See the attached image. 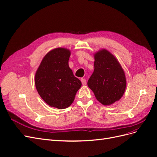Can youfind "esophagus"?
<instances>
[{"label":"esophagus","mask_w":157,"mask_h":157,"mask_svg":"<svg viewBox=\"0 0 157 157\" xmlns=\"http://www.w3.org/2000/svg\"><path fill=\"white\" fill-rule=\"evenodd\" d=\"M81 82H82V85H84V86L86 84V80L85 78H81Z\"/></svg>","instance_id":"34e87169"}]
</instances>
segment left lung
Instances as JSON below:
<instances>
[{
    "instance_id": "obj_1",
    "label": "left lung",
    "mask_w": 157,
    "mask_h": 157,
    "mask_svg": "<svg viewBox=\"0 0 157 157\" xmlns=\"http://www.w3.org/2000/svg\"><path fill=\"white\" fill-rule=\"evenodd\" d=\"M94 71L88 87L103 105H110L122 97L126 87L124 71L115 56L106 49L94 54Z\"/></svg>"
}]
</instances>
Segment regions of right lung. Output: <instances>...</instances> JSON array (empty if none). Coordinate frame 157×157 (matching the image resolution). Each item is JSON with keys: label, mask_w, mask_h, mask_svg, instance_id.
I'll list each match as a JSON object with an SVG mask.
<instances>
[{"label": "right lung", "mask_w": 157, "mask_h": 157, "mask_svg": "<svg viewBox=\"0 0 157 157\" xmlns=\"http://www.w3.org/2000/svg\"><path fill=\"white\" fill-rule=\"evenodd\" d=\"M71 51L65 48L50 50L42 59L35 77V84L41 98L52 107L63 109L74 101L82 86L69 66Z\"/></svg>", "instance_id": "obj_1"}]
</instances>
